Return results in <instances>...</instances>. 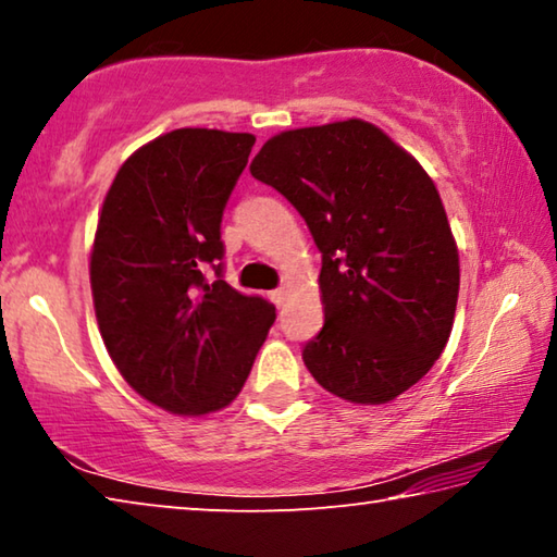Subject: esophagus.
Wrapping results in <instances>:
<instances>
[{
  "instance_id": "esophagus-1",
  "label": "esophagus",
  "mask_w": 557,
  "mask_h": 557,
  "mask_svg": "<svg viewBox=\"0 0 557 557\" xmlns=\"http://www.w3.org/2000/svg\"><path fill=\"white\" fill-rule=\"evenodd\" d=\"M270 299L275 301V307H282V305H285V289H272Z\"/></svg>"
}]
</instances>
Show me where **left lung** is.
Returning a JSON list of instances; mask_svg holds the SVG:
<instances>
[{"instance_id":"left-lung-1","label":"left lung","mask_w":557,"mask_h":557,"mask_svg":"<svg viewBox=\"0 0 557 557\" xmlns=\"http://www.w3.org/2000/svg\"><path fill=\"white\" fill-rule=\"evenodd\" d=\"M285 196L322 250L324 326L301 358L336 398L385 405L447 346L459 250L418 159L366 120L285 129L250 162Z\"/></svg>"}]
</instances>
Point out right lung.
Returning <instances> with one entry per match:
<instances>
[{"label":"right lung","instance_id":"obj_1","mask_svg":"<svg viewBox=\"0 0 557 557\" xmlns=\"http://www.w3.org/2000/svg\"><path fill=\"white\" fill-rule=\"evenodd\" d=\"M252 145L250 132H166L125 159L98 215L90 289L102 342L132 391L184 418L238 398L275 322L268 299L201 275L223 258L221 215Z\"/></svg>","mask_w":557,"mask_h":557}]
</instances>
